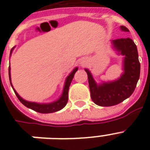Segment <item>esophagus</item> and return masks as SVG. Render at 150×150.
<instances>
[{
  "label": "esophagus",
  "mask_w": 150,
  "mask_h": 150,
  "mask_svg": "<svg viewBox=\"0 0 150 150\" xmlns=\"http://www.w3.org/2000/svg\"><path fill=\"white\" fill-rule=\"evenodd\" d=\"M81 65H83V62H81Z\"/></svg>",
  "instance_id": "esophagus-1"
}]
</instances>
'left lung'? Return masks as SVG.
<instances>
[{"instance_id":"obj_1","label":"left lung","mask_w":150,"mask_h":150,"mask_svg":"<svg viewBox=\"0 0 150 150\" xmlns=\"http://www.w3.org/2000/svg\"><path fill=\"white\" fill-rule=\"evenodd\" d=\"M123 32H129L121 26ZM112 48L118 55L123 56V73L120 77L112 81L96 82L88 69H84L88 76L90 91L92 100L102 107L113 106L122 102L132 95L139 79L140 63L137 47L130 38L115 39L111 41Z\"/></svg>"}]
</instances>
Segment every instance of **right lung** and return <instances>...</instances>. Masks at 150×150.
I'll list each match as a JSON object with an SVG mask.
<instances>
[{"label":"right lung","mask_w":150,"mask_h":150,"mask_svg":"<svg viewBox=\"0 0 150 150\" xmlns=\"http://www.w3.org/2000/svg\"><path fill=\"white\" fill-rule=\"evenodd\" d=\"M15 48V46L11 49V53H12V51L14 50V49ZM78 67H75L70 74L67 76L66 78L65 83H64V87H63V92H62V94L59 98L57 99V100L52 101V102L50 103H37V102H32V101H28V100H26L25 99L20 97L17 91L14 90V88L13 87V85L11 83V67H9V69H8V74H9V80H10V83L11 87H12L13 90H14V93L16 94L17 98H18L19 100L21 101L22 104H23L25 107L28 108L32 109L33 111H35L37 112H39V113L42 114H48V113H52V112H56V111H58L61 109H63V108L65 107L66 105L67 104L68 101V91H69V85L71 83V81L73 80L74 76V74L77 71Z\"/></svg>","instance_id":"right-lung-1"}]
</instances>
